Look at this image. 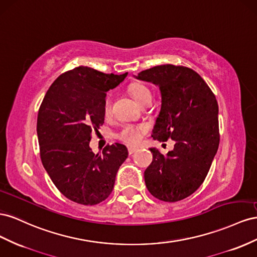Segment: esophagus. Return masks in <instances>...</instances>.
<instances>
[{"label": "esophagus", "mask_w": 257, "mask_h": 257, "mask_svg": "<svg viewBox=\"0 0 257 257\" xmlns=\"http://www.w3.org/2000/svg\"><path fill=\"white\" fill-rule=\"evenodd\" d=\"M137 150H138V149H136V148H129V149H128L129 155H133V154H135V153L137 152Z\"/></svg>", "instance_id": "esophagus-1"}]
</instances>
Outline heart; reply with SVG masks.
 I'll return each mask as SVG.
<instances>
[{"label":"heart","instance_id":"obj_1","mask_svg":"<svg viewBox=\"0 0 257 257\" xmlns=\"http://www.w3.org/2000/svg\"><path fill=\"white\" fill-rule=\"evenodd\" d=\"M130 94L133 96V98L138 102L139 104H141L143 101L146 99L152 98V93L150 89L146 86L142 84H133L129 88ZM111 108H112V99L109 94L105 97L104 102H103V112L105 115H108L111 113ZM144 131V127L142 126H134V124H126L123 126V128L119 131L118 137L119 140L122 142L127 143V144H137L141 139V133Z\"/></svg>","mask_w":257,"mask_h":257}]
</instances>
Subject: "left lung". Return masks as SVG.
<instances>
[{
  "mask_svg": "<svg viewBox=\"0 0 257 257\" xmlns=\"http://www.w3.org/2000/svg\"><path fill=\"white\" fill-rule=\"evenodd\" d=\"M135 77L157 85L161 93L153 139L175 143L167 155L150 149L153 161L144 172L146 187L159 200H182L200 187L217 152V101L202 77L186 67L157 65Z\"/></svg>",
  "mask_w": 257,
  "mask_h": 257,
  "instance_id": "8db88e82",
  "label": "left lung"
}]
</instances>
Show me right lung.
Wrapping results in <instances>:
<instances>
[{"label":"right lung","instance_id":"right-lung-1","mask_svg":"<svg viewBox=\"0 0 257 257\" xmlns=\"http://www.w3.org/2000/svg\"><path fill=\"white\" fill-rule=\"evenodd\" d=\"M127 74L77 67L51 84L40 106L36 131L42 164L60 193L76 203L93 206L105 200L128 157L119 143L106 145L101 155L89 146L91 134L104 122L106 92Z\"/></svg>","mask_w":257,"mask_h":257}]
</instances>
